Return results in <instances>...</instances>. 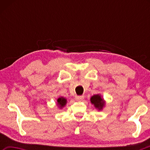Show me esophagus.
<instances>
[{"instance_id":"obj_1","label":"esophagus","mask_w":150,"mask_h":150,"mask_svg":"<svg viewBox=\"0 0 150 150\" xmlns=\"http://www.w3.org/2000/svg\"><path fill=\"white\" fill-rule=\"evenodd\" d=\"M75 99L77 100H82L84 98L83 96H75Z\"/></svg>"}]
</instances>
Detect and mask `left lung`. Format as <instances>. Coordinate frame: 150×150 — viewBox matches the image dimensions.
<instances>
[{
  "mask_svg": "<svg viewBox=\"0 0 150 150\" xmlns=\"http://www.w3.org/2000/svg\"><path fill=\"white\" fill-rule=\"evenodd\" d=\"M91 103L94 105L95 107L97 108L98 110H102L105 105V101L100 95H95L91 96Z\"/></svg>",
  "mask_w": 150,
  "mask_h": 150,
  "instance_id": "1",
  "label": "left lung"
}]
</instances>
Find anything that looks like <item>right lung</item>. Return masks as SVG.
I'll use <instances>...</instances> for the list:
<instances>
[{
    "mask_svg": "<svg viewBox=\"0 0 150 150\" xmlns=\"http://www.w3.org/2000/svg\"><path fill=\"white\" fill-rule=\"evenodd\" d=\"M57 105H59V107L60 108H62L63 107H64L66 105V103H67V99L64 97L61 96V97H59L57 98Z\"/></svg>",
    "mask_w": 150,
    "mask_h": 150,
    "instance_id": "right-lung-1",
    "label": "right lung"
}]
</instances>
